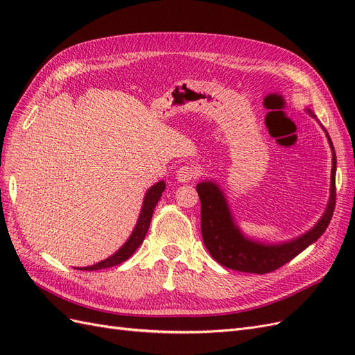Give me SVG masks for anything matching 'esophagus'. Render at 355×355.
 <instances>
[{"label":"esophagus","instance_id":"obj_1","mask_svg":"<svg viewBox=\"0 0 355 355\" xmlns=\"http://www.w3.org/2000/svg\"><path fill=\"white\" fill-rule=\"evenodd\" d=\"M198 176H200V168L194 164L182 166L176 173V178L179 182H194L198 179Z\"/></svg>","mask_w":355,"mask_h":355}]
</instances>
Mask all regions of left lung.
Segmentation results:
<instances>
[{
  "label": "left lung",
  "instance_id": "left-lung-1",
  "mask_svg": "<svg viewBox=\"0 0 355 355\" xmlns=\"http://www.w3.org/2000/svg\"><path fill=\"white\" fill-rule=\"evenodd\" d=\"M327 139L333 151L329 206L313 230L290 243L268 245L244 239L232 222L228 204L218 185L213 182H201L196 187L201 201L202 241L214 261L235 271L268 274L292 261L323 235L336 206V154L329 135Z\"/></svg>",
  "mask_w": 355,
  "mask_h": 355
}]
</instances>
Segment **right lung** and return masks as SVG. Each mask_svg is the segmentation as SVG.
Returning a JSON list of instances; mask_svg holds the SVG:
<instances>
[{
    "instance_id": "right-lung-1",
    "label": "right lung",
    "mask_w": 355,
    "mask_h": 355,
    "mask_svg": "<svg viewBox=\"0 0 355 355\" xmlns=\"http://www.w3.org/2000/svg\"><path fill=\"white\" fill-rule=\"evenodd\" d=\"M164 188H166V184H164L163 180H161V182H158V184H155L151 189L146 192L145 200H144V206H142V211H141V216H139L136 228H135L133 234L130 235V239L127 240V243L121 247L120 250H118L115 254H112L111 257H108V259H105V261H102L99 263L92 265V266L77 268V270H81V271H98V270H105V268L115 266L118 263L127 261L128 257H130L136 252L137 247L142 244L145 235L148 232L149 223H151L154 209L157 206L158 200L161 198V194H163Z\"/></svg>"
}]
</instances>
